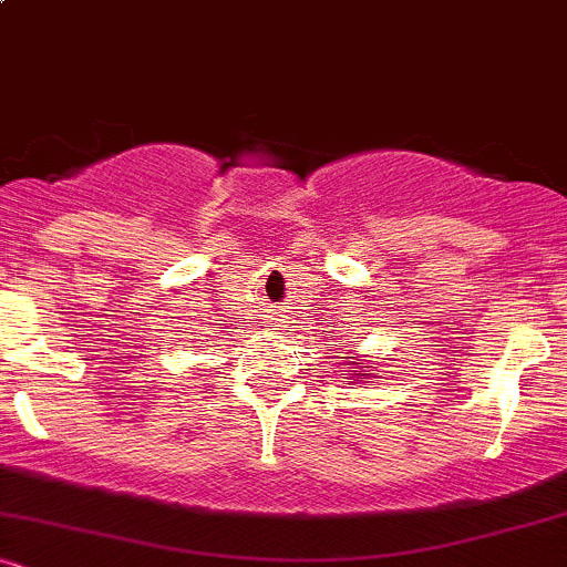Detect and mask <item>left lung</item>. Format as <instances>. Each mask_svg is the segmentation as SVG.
Returning a JSON list of instances; mask_svg holds the SVG:
<instances>
[{
  "label": "left lung",
  "mask_w": 567,
  "mask_h": 567,
  "mask_svg": "<svg viewBox=\"0 0 567 567\" xmlns=\"http://www.w3.org/2000/svg\"><path fill=\"white\" fill-rule=\"evenodd\" d=\"M357 365H360V362H357ZM354 373H357V375H360V370H354ZM365 375H368V373H365Z\"/></svg>",
  "instance_id": "1"
}]
</instances>
